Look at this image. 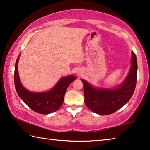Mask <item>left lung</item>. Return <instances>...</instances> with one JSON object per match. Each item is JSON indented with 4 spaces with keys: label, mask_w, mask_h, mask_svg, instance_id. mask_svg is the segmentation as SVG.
Masks as SVG:
<instances>
[{
    "label": "left lung",
    "mask_w": 150,
    "mask_h": 150,
    "mask_svg": "<svg viewBox=\"0 0 150 150\" xmlns=\"http://www.w3.org/2000/svg\"><path fill=\"white\" fill-rule=\"evenodd\" d=\"M137 75V57L134 52H132V61L128 74L122 85L115 89L93 87L85 80L81 79L87 107L100 115H106L117 111L132 97L136 87Z\"/></svg>",
    "instance_id": "8db88e82"
}]
</instances>
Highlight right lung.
Listing matches in <instances>:
<instances>
[{"label":"right lung","instance_id":"add662e5","mask_svg":"<svg viewBox=\"0 0 150 150\" xmlns=\"http://www.w3.org/2000/svg\"><path fill=\"white\" fill-rule=\"evenodd\" d=\"M19 57L20 55L16 60L14 71V84L19 97L28 107L38 113L47 115L59 110L64 100L67 88L76 77L70 75L61 78L50 91L40 93L29 91L20 83L18 71Z\"/></svg>","mask_w":150,"mask_h":150}]
</instances>
